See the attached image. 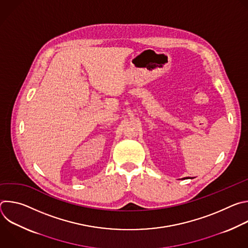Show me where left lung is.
<instances>
[{
    "label": "left lung",
    "instance_id": "1",
    "mask_svg": "<svg viewBox=\"0 0 248 248\" xmlns=\"http://www.w3.org/2000/svg\"><path fill=\"white\" fill-rule=\"evenodd\" d=\"M186 179H193V178H188V176H187V178H184L183 180H186Z\"/></svg>",
    "mask_w": 248,
    "mask_h": 248
}]
</instances>
